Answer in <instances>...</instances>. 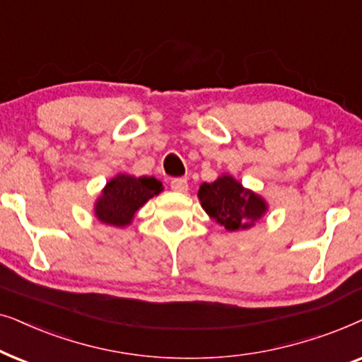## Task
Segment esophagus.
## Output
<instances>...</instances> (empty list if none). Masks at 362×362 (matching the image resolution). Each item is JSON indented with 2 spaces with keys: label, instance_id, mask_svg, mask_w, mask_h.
<instances>
[{
  "label": "esophagus",
  "instance_id": "1",
  "mask_svg": "<svg viewBox=\"0 0 362 362\" xmlns=\"http://www.w3.org/2000/svg\"><path fill=\"white\" fill-rule=\"evenodd\" d=\"M170 189L175 190V192H187V189H189V184H187L185 178L177 177V178H172V180H170Z\"/></svg>",
  "mask_w": 362,
  "mask_h": 362
}]
</instances>
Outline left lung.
Masks as SVG:
<instances>
[{
    "label": "left lung",
    "instance_id": "left-lung-1",
    "mask_svg": "<svg viewBox=\"0 0 362 362\" xmlns=\"http://www.w3.org/2000/svg\"><path fill=\"white\" fill-rule=\"evenodd\" d=\"M199 199L206 214L228 231L248 228L267 210L262 197L243 189L240 182L228 175L200 185Z\"/></svg>",
    "mask_w": 362,
    "mask_h": 362
}]
</instances>
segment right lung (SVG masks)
I'll return each mask as SVG.
<instances>
[{"mask_svg":"<svg viewBox=\"0 0 362 362\" xmlns=\"http://www.w3.org/2000/svg\"><path fill=\"white\" fill-rule=\"evenodd\" d=\"M160 190L162 184L153 177L117 175L103 190L95 204V216L107 225H129L134 214Z\"/></svg>","mask_w":362,"mask_h":362,"instance_id":"1","label":"right lung"}]
</instances>
